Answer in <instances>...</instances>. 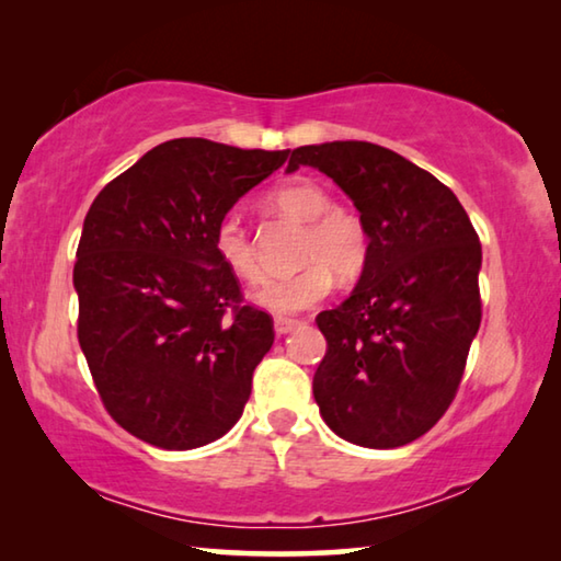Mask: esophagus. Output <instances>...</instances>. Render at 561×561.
I'll return each mask as SVG.
<instances>
[{"label": "esophagus", "instance_id": "34e87169", "mask_svg": "<svg viewBox=\"0 0 561 561\" xmlns=\"http://www.w3.org/2000/svg\"><path fill=\"white\" fill-rule=\"evenodd\" d=\"M299 324V319H291V317H274V331H277V336L282 334H289V331Z\"/></svg>", "mask_w": 561, "mask_h": 561}]
</instances>
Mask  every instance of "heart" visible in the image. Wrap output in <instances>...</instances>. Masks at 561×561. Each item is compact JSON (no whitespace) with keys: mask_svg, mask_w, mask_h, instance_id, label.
Returning a JSON list of instances; mask_svg holds the SVG:
<instances>
[{"mask_svg":"<svg viewBox=\"0 0 561 561\" xmlns=\"http://www.w3.org/2000/svg\"><path fill=\"white\" fill-rule=\"evenodd\" d=\"M267 205L282 217L304 222L297 260L304 264L289 277L270 282L257 294L264 309L291 314L314 307L329 297L339 279H354L368 260V230L348 207L334 205L329 190L317 180L297 178L270 190ZM213 250L222 267L244 284L264 279L262 264L254 252L252 234L234 213L222 215L213 230Z\"/></svg>","mask_w":561,"mask_h":561,"instance_id":"heart-1","label":"heart"}]
</instances>
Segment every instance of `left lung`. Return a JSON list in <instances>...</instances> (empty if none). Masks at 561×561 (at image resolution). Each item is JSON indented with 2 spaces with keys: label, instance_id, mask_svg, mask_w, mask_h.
<instances>
[{
  "label": "left lung",
  "instance_id": "1",
  "mask_svg": "<svg viewBox=\"0 0 561 561\" xmlns=\"http://www.w3.org/2000/svg\"><path fill=\"white\" fill-rule=\"evenodd\" d=\"M354 201L368 260L351 297L321 311L327 354L314 374L321 417L364 448L428 433L458 393L480 329V237L448 185L383 146L334 140L291 150Z\"/></svg>",
  "mask_w": 561,
  "mask_h": 561
}]
</instances>
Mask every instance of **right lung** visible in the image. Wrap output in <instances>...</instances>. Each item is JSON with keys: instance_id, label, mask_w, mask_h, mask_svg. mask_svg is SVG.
Listing matches in <instances>:
<instances>
[{"instance_id": "1", "label": "right lung", "mask_w": 561, "mask_h": 561, "mask_svg": "<svg viewBox=\"0 0 561 561\" xmlns=\"http://www.w3.org/2000/svg\"><path fill=\"white\" fill-rule=\"evenodd\" d=\"M289 150L160 144L89 207L76 250L79 344L108 415L163 450L240 421L274 321L213 250L217 220Z\"/></svg>"}]
</instances>
